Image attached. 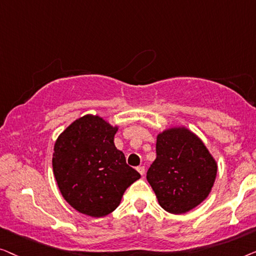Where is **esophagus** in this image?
Instances as JSON below:
<instances>
[{"instance_id": "1", "label": "esophagus", "mask_w": 256, "mask_h": 256, "mask_svg": "<svg viewBox=\"0 0 256 256\" xmlns=\"http://www.w3.org/2000/svg\"><path fill=\"white\" fill-rule=\"evenodd\" d=\"M136 170L139 172L140 175L145 174V167H144V166H139V167H136Z\"/></svg>"}]
</instances>
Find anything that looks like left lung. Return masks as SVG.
<instances>
[{
    "instance_id": "1",
    "label": "left lung",
    "mask_w": 256,
    "mask_h": 256,
    "mask_svg": "<svg viewBox=\"0 0 256 256\" xmlns=\"http://www.w3.org/2000/svg\"><path fill=\"white\" fill-rule=\"evenodd\" d=\"M216 175L214 159L188 128H169L158 136L156 159L146 178L166 211L181 214L196 208L210 194Z\"/></svg>"
}]
</instances>
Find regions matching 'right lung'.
I'll return each instance as SVG.
<instances>
[{
  "instance_id": "1",
  "label": "right lung",
  "mask_w": 256,
  "mask_h": 256,
  "mask_svg": "<svg viewBox=\"0 0 256 256\" xmlns=\"http://www.w3.org/2000/svg\"><path fill=\"white\" fill-rule=\"evenodd\" d=\"M118 128L87 114L72 123L56 139L53 172L61 195L75 210L90 217L109 214L122 196L140 178L114 146Z\"/></svg>"
}]
</instances>
